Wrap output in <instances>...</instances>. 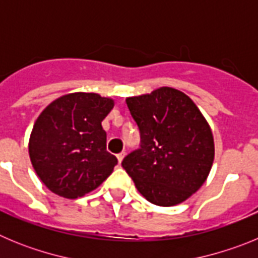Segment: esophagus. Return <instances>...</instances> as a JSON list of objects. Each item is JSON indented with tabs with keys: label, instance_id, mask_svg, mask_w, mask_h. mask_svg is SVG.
<instances>
[{
	"label": "esophagus",
	"instance_id": "obj_1",
	"mask_svg": "<svg viewBox=\"0 0 258 258\" xmlns=\"http://www.w3.org/2000/svg\"><path fill=\"white\" fill-rule=\"evenodd\" d=\"M124 157H125V152H120V154H117V160H118V163H121L122 159H124Z\"/></svg>",
	"mask_w": 258,
	"mask_h": 258
}]
</instances>
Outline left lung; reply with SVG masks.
I'll use <instances>...</instances> for the list:
<instances>
[{"label":"left lung","mask_w":258,"mask_h":258,"mask_svg":"<svg viewBox=\"0 0 258 258\" xmlns=\"http://www.w3.org/2000/svg\"><path fill=\"white\" fill-rule=\"evenodd\" d=\"M138 125L140 149L121 165L152 204L184 202L206 182L214 159L213 134L197 104L177 89L126 98Z\"/></svg>","instance_id":"8db88e82"}]
</instances>
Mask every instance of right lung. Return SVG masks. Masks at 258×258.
<instances>
[{
	"mask_svg": "<svg viewBox=\"0 0 258 258\" xmlns=\"http://www.w3.org/2000/svg\"><path fill=\"white\" fill-rule=\"evenodd\" d=\"M112 108L111 98L71 93L41 112L28 150L36 173L51 192L68 199L83 197L112 173L117 159L106 150L102 127Z\"/></svg>",
	"mask_w": 258,
	"mask_h": 258,
	"instance_id": "obj_1",
	"label": "right lung"
}]
</instances>
